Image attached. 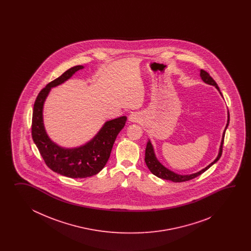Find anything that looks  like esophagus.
I'll list each match as a JSON object with an SVG mask.
<instances>
[{"instance_id":"obj_1","label":"esophagus","mask_w":251,"mask_h":251,"mask_svg":"<svg viewBox=\"0 0 251 251\" xmlns=\"http://www.w3.org/2000/svg\"><path fill=\"white\" fill-rule=\"evenodd\" d=\"M129 121H131V122H133V123H136V122H138L139 120H140V115H139L138 113L133 112L132 114H130V116H129Z\"/></svg>"}]
</instances>
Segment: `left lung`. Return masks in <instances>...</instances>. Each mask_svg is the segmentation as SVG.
<instances>
[{"mask_svg":"<svg viewBox=\"0 0 251 251\" xmlns=\"http://www.w3.org/2000/svg\"><path fill=\"white\" fill-rule=\"evenodd\" d=\"M200 77H201V79H202V80H203L204 83L209 84V85L214 86V87L218 90L220 94L222 95V92L220 91V89H219L217 83H216L213 78L209 75L208 73H206V72L203 71V70H200ZM222 96H223V95H222ZM229 123V110H228V119H227V124H226L225 129H224V133H223V138H222V142H221V145H220L218 155H217L216 159L213 160L212 163H210L207 167H205L204 169L201 170L200 171H198V172L193 173V174H189V175H180V174H177V173H175V172H173V171H171V170L167 169V168L162 165L160 161L158 160V159H157V157H156V155H155L153 146H152V144H151L150 140L148 141V143H147L146 150H145V159H144V160H145V163H146L148 169H149L153 175L158 176V177H160V178H162V179L171 180V181L173 182H184L193 179V178L197 177V176H199V175H201L204 171H207L211 166H213L215 162H217L219 159L221 158L222 152H223V145H224L225 131H226V129L228 127Z\"/></svg>","mask_w":251,"mask_h":251,"instance_id":"left-lung-1","label":"left lung"}]
</instances>
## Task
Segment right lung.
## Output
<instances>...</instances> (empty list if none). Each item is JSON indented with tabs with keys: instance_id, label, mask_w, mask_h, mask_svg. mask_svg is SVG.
Listing matches in <instances>:
<instances>
[{
	"instance_id": "obj_1",
	"label": "right lung",
	"mask_w": 251,
	"mask_h": 251,
	"mask_svg": "<svg viewBox=\"0 0 251 251\" xmlns=\"http://www.w3.org/2000/svg\"><path fill=\"white\" fill-rule=\"evenodd\" d=\"M83 65H76L49 82L38 93L33 107V141L49 169L60 175L72 178L94 176L105 167L111 153L113 144L118 133L123 129L127 118L126 116L108 120L96 135L83 145L75 148H64L53 141L46 132L43 119V108L46 99L53 87L69 80Z\"/></svg>"
}]
</instances>
